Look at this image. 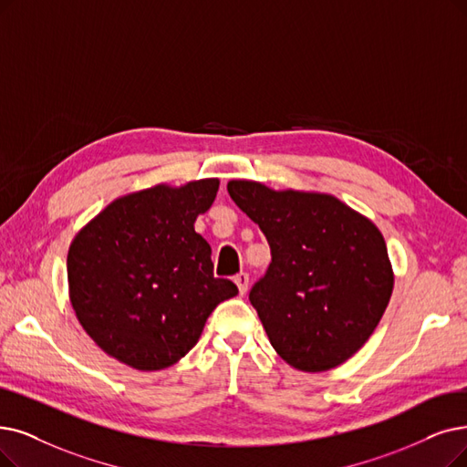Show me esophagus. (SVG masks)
<instances>
[{"label":"esophagus","instance_id":"esophagus-1","mask_svg":"<svg viewBox=\"0 0 467 467\" xmlns=\"http://www.w3.org/2000/svg\"><path fill=\"white\" fill-rule=\"evenodd\" d=\"M234 282L237 284L241 295L247 293V289H249V274H247V272H239V274L234 277Z\"/></svg>","mask_w":467,"mask_h":467}]
</instances>
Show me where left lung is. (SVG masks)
<instances>
[{
  "label": "left lung",
  "instance_id": "8db88e82",
  "mask_svg": "<svg viewBox=\"0 0 467 467\" xmlns=\"http://www.w3.org/2000/svg\"><path fill=\"white\" fill-rule=\"evenodd\" d=\"M228 193L266 235L272 263L249 293L275 352L303 371L348 360L378 327L393 268L376 223L337 197L232 180Z\"/></svg>",
  "mask_w": 467,
  "mask_h": 467
}]
</instances>
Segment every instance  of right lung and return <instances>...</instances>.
Wrapping results in <instances>:
<instances>
[{"instance_id":"obj_1","label":"right lung","mask_w":467,"mask_h":467,"mask_svg":"<svg viewBox=\"0 0 467 467\" xmlns=\"http://www.w3.org/2000/svg\"><path fill=\"white\" fill-rule=\"evenodd\" d=\"M218 180L155 185L109 204L72 239L70 303L89 337L136 369L176 364L201 337L211 312L237 295L214 277L211 245L193 228Z\"/></svg>"}]
</instances>
